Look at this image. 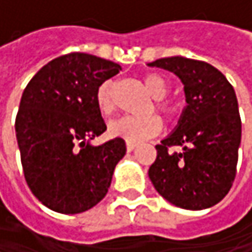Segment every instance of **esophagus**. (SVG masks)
Instances as JSON below:
<instances>
[{"mask_svg":"<svg viewBox=\"0 0 252 252\" xmlns=\"http://www.w3.org/2000/svg\"><path fill=\"white\" fill-rule=\"evenodd\" d=\"M135 146H137L135 143H129V141H126V150H128V152L134 150V149H135Z\"/></svg>","mask_w":252,"mask_h":252,"instance_id":"obj_1","label":"esophagus"}]
</instances>
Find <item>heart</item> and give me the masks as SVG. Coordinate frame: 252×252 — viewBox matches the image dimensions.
I'll return each mask as SVG.
<instances>
[{
  "instance_id": "heart-1",
  "label": "heart",
  "mask_w": 252,
  "mask_h": 252,
  "mask_svg": "<svg viewBox=\"0 0 252 252\" xmlns=\"http://www.w3.org/2000/svg\"><path fill=\"white\" fill-rule=\"evenodd\" d=\"M143 83L149 93L158 99L156 100V109L169 121L172 120L178 112V106L174 100L163 99L169 92V83L166 78L159 74H146L143 76ZM96 106L99 112L103 117H108L115 109L114 102V83L111 80L103 81L97 90H96ZM109 134L112 137L124 138L129 143H138L143 140H147L162 129V121L158 117H146V118H137V117H121L109 124Z\"/></svg>"
}]
</instances>
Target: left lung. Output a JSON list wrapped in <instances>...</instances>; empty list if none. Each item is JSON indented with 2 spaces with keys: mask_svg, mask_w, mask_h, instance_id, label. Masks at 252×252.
Here are the masks:
<instances>
[{
  "mask_svg": "<svg viewBox=\"0 0 252 252\" xmlns=\"http://www.w3.org/2000/svg\"><path fill=\"white\" fill-rule=\"evenodd\" d=\"M149 65L175 73L187 99L176 129L156 146L150 181L163 198L181 209L212 207L229 192L236 176L241 117L235 90L204 61L169 57ZM175 145L183 152H172Z\"/></svg>",
  "mask_w": 252,
  "mask_h": 252,
  "instance_id": "8db88e82",
  "label": "left lung"
}]
</instances>
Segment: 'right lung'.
<instances>
[{"label": "right lung", "instance_id": "add662e5", "mask_svg": "<svg viewBox=\"0 0 252 252\" xmlns=\"http://www.w3.org/2000/svg\"><path fill=\"white\" fill-rule=\"evenodd\" d=\"M120 70L112 61L71 52L48 63L26 86L16 117L23 172L33 195L54 212L76 215L96 206L126 155L118 137L89 143L106 129L96 90Z\"/></svg>", "mask_w": 252, "mask_h": 252}]
</instances>
